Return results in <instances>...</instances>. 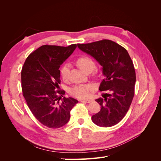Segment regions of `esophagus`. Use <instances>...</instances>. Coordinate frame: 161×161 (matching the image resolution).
Listing matches in <instances>:
<instances>
[{"label": "esophagus", "mask_w": 161, "mask_h": 161, "mask_svg": "<svg viewBox=\"0 0 161 161\" xmlns=\"http://www.w3.org/2000/svg\"><path fill=\"white\" fill-rule=\"evenodd\" d=\"M82 101H85V102H86V103H90V102L92 101L91 99H83V100H82Z\"/></svg>", "instance_id": "1"}]
</instances>
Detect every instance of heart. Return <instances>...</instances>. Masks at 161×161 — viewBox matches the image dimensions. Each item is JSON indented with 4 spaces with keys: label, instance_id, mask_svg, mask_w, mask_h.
I'll return each mask as SVG.
<instances>
[{
    "label": "heart",
    "instance_id": "obj_1",
    "mask_svg": "<svg viewBox=\"0 0 161 161\" xmlns=\"http://www.w3.org/2000/svg\"><path fill=\"white\" fill-rule=\"evenodd\" d=\"M76 64L79 69L85 73L88 71H92L95 67V64L91 58L87 56L80 57L76 60ZM69 66L65 64L60 69V75L63 80H66L69 78ZM95 86L91 84H82L76 85L71 89L70 94L77 98H86L88 97L91 92L94 90Z\"/></svg>",
    "mask_w": 161,
    "mask_h": 161
}]
</instances>
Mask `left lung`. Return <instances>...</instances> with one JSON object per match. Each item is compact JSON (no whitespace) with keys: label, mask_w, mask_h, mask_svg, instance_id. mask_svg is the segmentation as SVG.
<instances>
[{"label":"left lung","mask_w":161,"mask_h":161,"mask_svg":"<svg viewBox=\"0 0 161 161\" xmlns=\"http://www.w3.org/2000/svg\"><path fill=\"white\" fill-rule=\"evenodd\" d=\"M102 66L104 79L99 90L106 91L95 101L101 110L92 116V122L108 128L118 124L127 113L134 95L136 72L133 62L124 47L113 41L103 40L77 44Z\"/></svg>","instance_id":"obj_1"}]
</instances>
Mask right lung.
Here are the masks:
<instances>
[{"instance_id": "1", "label": "right lung", "mask_w": 161, "mask_h": 161, "mask_svg": "<svg viewBox=\"0 0 161 161\" xmlns=\"http://www.w3.org/2000/svg\"><path fill=\"white\" fill-rule=\"evenodd\" d=\"M76 48L44 45L30 54L21 70L23 95L35 118L50 128H59L70 119V111L78 102L62 99L64 91H56L60 83L59 68Z\"/></svg>"}]
</instances>
